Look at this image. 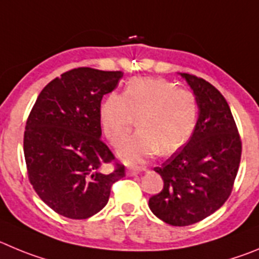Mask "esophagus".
I'll return each mask as SVG.
<instances>
[{"label": "esophagus", "instance_id": "obj_1", "mask_svg": "<svg viewBox=\"0 0 259 259\" xmlns=\"http://www.w3.org/2000/svg\"><path fill=\"white\" fill-rule=\"evenodd\" d=\"M144 167H129V169L126 170L127 176H137V174H139L141 171H143Z\"/></svg>", "mask_w": 259, "mask_h": 259}]
</instances>
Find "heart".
I'll use <instances>...</instances> for the list:
<instances>
[{"label": "heart", "mask_w": 259, "mask_h": 259, "mask_svg": "<svg viewBox=\"0 0 259 259\" xmlns=\"http://www.w3.org/2000/svg\"><path fill=\"white\" fill-rule=\"evenodd\" d=\"M101 125L106 138L117 146L137 118L138 132L118 148L124 161L141 162L155 152L170 153L192 134L197 118L196 98L165 78H134L122 95L109 94L101 104Z\"/></svg>", "instance_id": "1"}]
</instances>
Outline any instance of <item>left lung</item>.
Returning a JSON list of instances; mask_svg holds the SVG:
<instances>
[{
  "label": "left lung",
  "instance_id": "8db88e82",
  "mask_svg": "<svg viewBox=\"0 0 259 259\" xmlns=\"http://www.w3.org/2000/svg\"><path fill=\"white\" fill-rule=\"evenodd\" d=\"M181 76L193 90L199 118L187 144L155 167L164 187L148 206L165 223L182 227L213 214L231 195L241 139L225 97L204 78Z\"/></svg>",
  "mask_w": 259,
  "mask_h": 259
}]
</instances>
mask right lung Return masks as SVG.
Masks as SVG:
<instances>
[{"label":"right lung","mask_w":259,"mask_h":259,"mask_svg":"<svg viewBox=\"0 0 259 259\" xmlns=\"http://www.w3.org/2000/svg\"><path fill=\"white\" fill-rule=\"evenodd\" d=\"M124 76L121 71L81 67L54 78L39 93L28 116L24 157L28 178L49 208L71 220H86L108 202L124 165H104L115 156L101 139V102Z\"/></svg>","instance_id":"add662e5"}]
</instances>
